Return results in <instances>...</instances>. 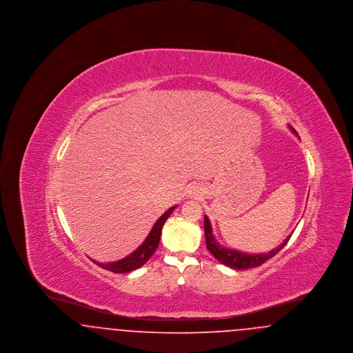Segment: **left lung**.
<instances>
[{
	"label": "left lung",
	"instance_id": "8db88e82",
	"mask_svg": "<svg viewBox=\"0 0 353 353\" xmlns=\"http://www.w3.org/2000/svg\"><path fill=\"white\" fill-rule=\"evenodd\" d=\"M292 130V128H291ZM295 132V130H292ZM296 134V132H295ZM203 230H205V238H206V248L208 250L214 255V258L219 261L222 265L232 268L235 270L252 269V268H258L274 255H276L285 246L288 242L290 236L288 235L282 245H279L276 249L271 250L269 252H262V254H246V252H238L233 249H228L219 245V241L214 238L210 221L205 216L203 219Z\"/></svg>",
	"mask_w": 353,
	"mask_h": 353
}]
</instances>
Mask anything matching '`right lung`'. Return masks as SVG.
Masks as SVG:
<instances>
[{"label":"right lung","instance_id":"right-lung-1","mask_svg":"<svg viewBox=\"0 0 353 353\" xmlns=\"http://www.w3.org/2000/svg\"><path fill=\"white\" fill-rule=\"evenodd\" d=\"M174 209H176V206H172L160 219H157L156 223L152 228L151 233L145 238V241L134 252H131L125 258L117 261V262H110V263H101V262H97V261H94V262L103 269L112 271L115 274L130 272V271H134V270L141 268L151 258L153 252H156V249L159 246V242H160V238H161L163 226H164L165 221L168 219L169 216L172 214V212Z\"/></svg>","mask_w":353,"mask_h":353}]
</instances>
